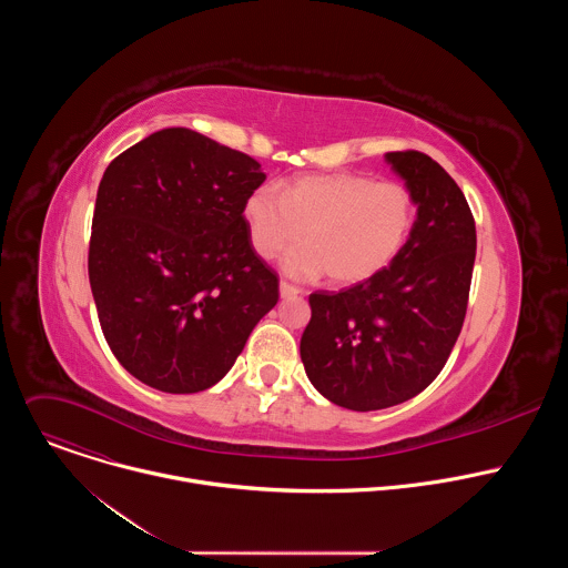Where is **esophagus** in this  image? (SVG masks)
<instances>
[{
  "mask_svg": "<svg viewBox=\"0 0 568 568\" xmlns=\"http://www.w3.org/2000/svg\"><path fill=\"white\" fill-rule=\"evenodd\" d=\"M298 294H301V290L296 285H292L287 281H281V296L283 298H292V296H298Z\"/></svg>",
  "mask_w": 568,
  "mask_h": 568,
  "instance_id": "esophagus-1",
  "label": "esophagus"
}]
</instances>
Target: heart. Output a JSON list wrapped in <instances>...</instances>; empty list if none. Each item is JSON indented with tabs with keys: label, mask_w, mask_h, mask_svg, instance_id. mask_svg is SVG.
<instances>
[{
	"label": "heart",
	"mask_w": 568,
	"mask_h": 568,
	"mask_svg": "<svg viewBox=\"0 0 568 568\" xmlns=\"http://www.w3.org/2000/svg\"><path fill=\"white\" fill-rule=\"evenodd\" d=\"M414 217L407 186L353 173L305 175L290 182L283 195L261 186L245 202V224L261 258L292 250L305 231L307 245L292 252L283 270L294 278L328 274L337 285L382 272L407 242Z\"/></svg>",
	"instance_id": "obj_1"
}]
</instances>
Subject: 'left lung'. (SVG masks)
Here are the masks:
<instances>
[{"mask_svg":"<svg viewBox=\"0 0 568 568\" xmlns=\"http://www.w3.org/2000/svg\"><path fill=\"white\" fill-rule=\"evenodd\" d=\"M416 211L388 267L342 292L310 294L301 359L312 386L353 412H377L425 390L460 335L476 226L458 184L429 154L386 152Z\"/></svg>","mask_w":568,"mask_h":568,"instance_id":"obj_1","label":"left lung"}]
</instances>
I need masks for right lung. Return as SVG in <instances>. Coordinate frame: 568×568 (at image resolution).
<instances>
[{"label":"right lung","instance_id":"right-lung-1","mask_svg":"<svg viewBox=\"0 0 568 568\" xmlns=\"http://www.w3.org/2000/svg\"><path fill=\"white\" fill-rule=\"evenodd\" d=\"M263 182L256 159L189 128L145 136L103 173L90 285L110 351L139 382L217 384L276 305L278 276L242 215Z\"/></svg>","mask_w":568,"mask_h":568}]
</instances>
